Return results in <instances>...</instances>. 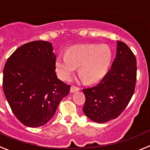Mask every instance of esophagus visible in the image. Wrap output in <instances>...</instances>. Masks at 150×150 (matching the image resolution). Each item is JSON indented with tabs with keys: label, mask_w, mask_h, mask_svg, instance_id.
Here are the masks:
<instances>
[{
	"label": "esophagus",
	"mask_w": 150,
	"mask_h": 150,
	"mask_svg": "<svg viewBox=\"0 0 150 150\" xmlns=\"http://www.w3.org/2000/svg\"><path fill=\"white\" fill-rule=\"evenodd\" d=\"M79 88H77V87H75V86H71V88H70V93H75V92H77V91H79Z\"/></svg>",
	"instance_id": "esophagus-1"
}]
</instances>
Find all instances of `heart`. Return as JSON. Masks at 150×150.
Instances as JSON below:
<instances>
[{
	"label": "heart",
	"instance_id": "heart-1",
	"mask_svg": "<svg viewBox=\"0 0 150 150\" xmlns=\"http://www.w3.org/2000/svg\"><path fill=\"white\" fill-rule=\"evenodd\" d=\"M112 52L106 45L75 46L56 59V71L62 80H69L79 67V75L87 84L99 82L109 71Z\"/></svg>",
	"mask_w": 150,
	"mask_h": 150
}]
</instances>
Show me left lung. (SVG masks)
Masks as SVG:
<instances>
[{"label":"left lung","mask_w":150,"mask_h":150,"mask_svg":"<svg viewBox=\"0 0 150 150\" xmlns=\"http://www.w3.org/2000/svg\"><path fill=\"white\" fill-rule=\"evenodd\" d=\"M136 77L135 56L127 44L117 41L116 56L110 70L97 86L83 89L86 116L97 123L116 118L134 94Z\"/></svg>","instance_id":"8db88e82"}]
</instances>
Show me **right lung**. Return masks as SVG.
<instances>
[{
  "label": "right lung",
  "mask_w": 150,
  "mask_h": 150,
  "mask_svg": "<svg viewBox=\"0 0 150 150\" xmlns=\"http://www.w3.org/2000/svg\"><path fill=\"white\" fill-rule=\"evenodd\" d=\"M52 44L36 41L17 48L4 68L3 88L16 117L30 127L42 126L53 116L70 86L57 79Z\"/></svg>",
  "instance_id": "right-lung-1"
}]
</instances>
